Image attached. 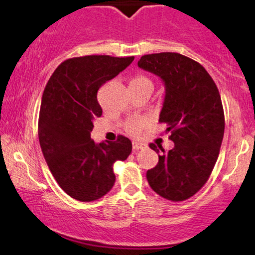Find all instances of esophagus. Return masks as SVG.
I'll list each match as a JSON object with an SVG mask.
<instances>
[{"label":"esophagus","mask_w":255,"mask_h":255,"mask_svg":"<svg viewBox=\"0 0 255 255\" xmlns=\"http://www.w3.org/2000/svg\"><path fill=\"white\" fill-rule=\"evenodd\" d=\"M131 145H133V151L134 152L139 151V149L145 148V146H146L143 142H137V141H133V143H131Z\"/></svg>","instance_id":"34e87169"}]
</instances>
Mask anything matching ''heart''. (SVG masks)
Masks as SVG:
<instances>
[{
	"label": "heart",
	"instance_id": "1",
	"mask_svg": "<svg viewBox=\"0 0 255 255\" xmlns=\"http://www.w3.org/2000/svg\"><path fill=\"white\" fill-rule=\"evenodd\" d=\"M129 87L134 88H140V87H152L153 88V82L148 76L143 75V73H137V75L133 76L129 82ZM126 130L131 135H139L142 130V122L139 120H131L126 125Z\"/></svg>",
	"mask_w": 255,
	"mask_h": 255
}]
</instances>
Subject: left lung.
<instances>
[{"instance_id":"obj_1","label":"left lung","mask_w":255,"mask_h":255,"mask_svg":"<svg viewBox=\"0 0 255 255\" xmlns=\"http://www.w3.org/2000/svg\"><path fill=\"white\" fill-rule=\"evenodd\" d=\"M137 65L165 84L159 122L167 126L174 147L159 153L157 166L147 171L149 186L168 201L194 196L209 179L225 134V113L215 82L197 61L174 52L146 54Z\"/></svg>"}]
</instances>
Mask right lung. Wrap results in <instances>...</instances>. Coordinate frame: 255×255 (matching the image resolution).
<instances>
[{"label":"right lung","mask_w":255,"mask_h":255,"mask_svg":"<svg viewBox=\"0 0 255 255\" xmlns=\"http://www.w3.org/2000/svg\"><path fill=\"white\" fill-rule=\"evenodd\" d=\"M134 57L85 56L66 59L51 76L42 95L38 134L51 173L67 195L93 202L112 190L113 165L131 152L128 137L95 143L94 120L102 115L97 91Z\"/></svg>","instance_id":"right-lung-1"}]
</instances>
